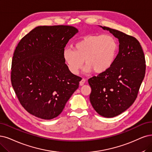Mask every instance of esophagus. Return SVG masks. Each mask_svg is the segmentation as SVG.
<instances>
[{
    "mask_svg": "<svg viewBox=\"0 0 152 152\" xmlns=\"http://www.w3.org/2000/svg\"><path fill=\"white\" fill-rule=\"evenodd\" d=\"M85 82H86V80L85 79V78H83V79L80 82V86H83L84 84H85Z\"/></svg>",
    "mask_w": 152,
    "mask_h": 152,
    "instance_id": "esophagus-1",
    "label": "esophagus"
}]
</instances>
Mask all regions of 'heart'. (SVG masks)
<instances>
[{
  "label": "heart",
  "mask_w": 152,
  "mask_h": 152,
  "mask_svg": "<svg viewBox=\"0 0 152 152\" xmlns=\"http://www.w3.org/2000/svg\"><path fill=\"white\" fill-rule=\"evenodd\" d=\"M118 49L116 39L109 34L89 35L77 41L74 49H66L63 58L69 71L77 75L83 61L95 73H102L113 64Z\"/></svg>",
  "instance_id": "1"
}]
</instances>
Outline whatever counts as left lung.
<instances>
[{
  "label": "left lung",
  "instance_id": "8db88e82",
  "mask_svg": "<svg viewBox=\"0 0 152 152\" xmlns=\"http://www.w3.org/2000/svg\"><path fill=\"white\" fill-rule=\"evenodd\" d=\"M102 27L118 39L119 53L108 69L88 80L91 88L89 99L99 115L112 118L126 110L137 98L145 75V58L135 37Z\"/></svg>",
  "mask_w": 152,
  "mask_h": 152
}]
</instances>
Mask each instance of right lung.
Segmentation results:
<instances>
[{"instance_id":"1","label":"right lung","mask_w":152,"mask_h":152,"mask_svg":"<svg viewBox=\"0 0 152 152\" xmlns=\"http://www.w3.org/2000/svg\"><path fill=\"white\" fill-rule=\"evenodd\" d=\"M78 30L70 26H38L17 46L11 83L20 103L39 118L51 120L63 111L81 77L65 64L64 48Z\"/></svg>"}]
</instances>
